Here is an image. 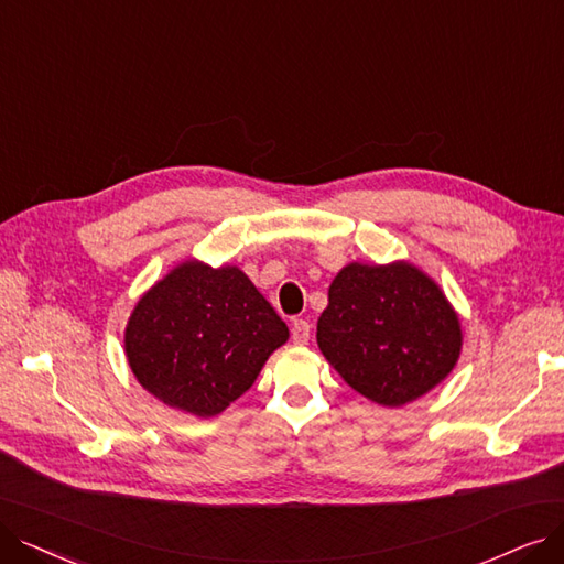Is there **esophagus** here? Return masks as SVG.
<instances>
[{"label": "esophagus", "mask_w": 564, "mask_h": 564, "mask_svg": "<svg viewBox=\"0 0 564 564\" xmlns=\"http://www.w3.org/2000/svg\"><path fill=\"white\" fill-rule=\"evenodd\" d=\"M310 333H312V326L305 319H296L291 324V340H294V345H307Z\"/></svg>", "instance_id": "obj_1"}]
</instances>
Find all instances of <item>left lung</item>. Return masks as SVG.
Segmentation results:
<instances>
[{"mask_svg":"<svg viewBox=\"0 0 564 564\" xmlns=\"http://www.w3.org/2000/svg\"><path fill=\"white\" fill-rule=\"evenodd\" d=\"M317 345L354 391L402 408L452 375L463 328L442 286L414 263L351 261L328 286Z\"/></svg>","mask_w":564,"mask_h":564,"instance_id":"1","label":"left lung"}]
</instances>
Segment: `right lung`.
<instances>
[{
  "instance_id": "add662e5",
  "label": "right lung",
  "mask_w": 564,
  "mask_h": 564,
  "mask_svg": "<svg viewBox=\"0 0 564 564\" xmlns=\"http://www.w3.org/2000/svg\"><path fill=\"white\" fill-rule=\"evenodd\" d=\"M286 340V324L238 265L187 259L133 305L124 354L150 395L210 419L254 384Z\"/></svg>"
}]
</instances>
